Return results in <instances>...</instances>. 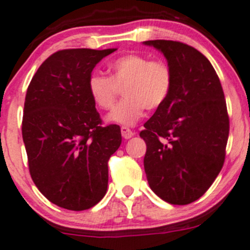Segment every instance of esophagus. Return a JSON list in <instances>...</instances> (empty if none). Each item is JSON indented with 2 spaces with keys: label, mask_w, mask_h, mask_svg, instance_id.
Listing matches in <instances>:
<instances>
[{
  "label": "esophagus",
  "mask_w": 250,
  "mask_h": 250,
  "mask_svg": "<svg viewBox=\"0 0 250 250\" xmlns=\"http://www.w3.org/2000/svg\"><path fill=\"white\" fill-rule=\"evenodd\" d=\"M121 134H122V136L125 139H130L131 136H134V131L129 129L128 127H121Z\"/></svg>",
  "instance_id": "obj_1"
}]
</instances>
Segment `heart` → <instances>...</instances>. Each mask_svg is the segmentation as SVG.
Listing matches in <instances>:
<instances>
[{"label": "heart", "instance_id": "obj_1", "mask_svg": "<svg viewBox=\"0 0 250 250\" xmlns=\"http://www.w3.org/2000/svg\"><path fill=\"white\" fill-rule=\"evenodd\" d=\"M108 71L110 77H89V94L98 108L110 110L123 89L125 98L108 115V121L125 127L135 125L145 109H160L173 89V71L165 60L129 53L112 60Z\"/></svg>", "mask_w": 250, "mask_h": 250}]
</instances>
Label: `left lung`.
I'll return each instance as SVG.
<instances>
[{
  "mask_svg": "<svg viewBox=\"0 0 250 250\" xmlns=\"http://www.w3.org/2000/svg\"><path fill=\"white\" fill-rule=\"evenodd\" d=\"M173 71L167 102L144 125V159L149 188L163 201L186 205L201 198L217 178L229 136L221 82L205 56L179 41L149 40Z\"/></svg>",
  "mask_w": 250,
  "mask_h": 250,
  "instance_id": "left-lung-1",
  "label": "left lung"
}]
</instances>
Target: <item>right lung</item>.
<instances>
[{"mask_svg":"<svg viewBox=\"0 0 250 250\" xmlns=\"http://www.w3.org/2000/svg\"><path fill=\"white\" fill-rule=\"evenodd\" d=\"M116 48L62 49L33 76L24 100L22 139L29 173L49 202L92 208L108 188V161L119 149V125H102L87 89L92 70Z\"/></svg>","mask_w":250,"mask_h":250,"instance_id":"right-lung-1","label":"right lung"}]
</instances>
